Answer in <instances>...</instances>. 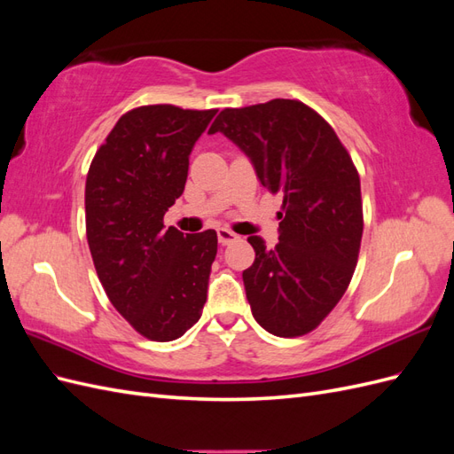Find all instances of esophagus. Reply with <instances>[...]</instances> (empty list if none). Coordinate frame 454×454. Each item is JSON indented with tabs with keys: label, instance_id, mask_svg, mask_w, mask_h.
Returning a JSON list of instances; mask_svg holds the SVG:
<instances>
[{
	"label": "esophagus",
	"instance_id": "obj_1",
	"mask_svg": "<svg viewBox=\"0 0 454 454\" xmlns=\"http://www.w3.org/2000/svg\"><path fill=\"white\" fill-rule=\"evenodd\" d=\"M239 239V235H235V232L232 231H229V229H217V240H219V244L222 246H227V244H231L232 240H237Z\"/></svg>",
	"mask_w": 454,
	"mask_h": 454
}]
</instances>
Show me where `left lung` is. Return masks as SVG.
Instances as JSON below:
<instances>
[{"label": "left lung", "mask_w": 454, "mask_h": 454, "mask_svg": "<svg viewBox=\"0 0 454 454\" xmlns=\"http://www.w3.org/2000/svg\"><path fill=\"white\" fill-rule=\"evenodd\" d=\"M215 132L250 157L261 185L282 195L278 244L248 239L255 261L242 280L254 318L277 337L307 335L345 295L358 263V170L332 125L299 100L225 107Z\"/></svg>", "instance_id": "1"}]
</instances>
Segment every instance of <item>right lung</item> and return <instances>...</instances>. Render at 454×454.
Segmentation results:
<instances>
[{"mask_svg": "<svg viewBox=\"0 0 454 454\" xmlns=\"http://www.w3.org/2000/svg\"><path fill=\"white\" fill-rule=\"evenodd\" d=\"M217 109L140 106L96 151L85 185L87 240L106 295L140 335L167 342L200 318L217 254L214 229L184 235L162 217L184 193L189 155Z\"/></svg>", "mask_w": 454, "mask_h": 454, "instance_id": "right-lung-1", "label": "right lung"}]
</instances>
